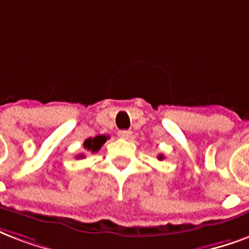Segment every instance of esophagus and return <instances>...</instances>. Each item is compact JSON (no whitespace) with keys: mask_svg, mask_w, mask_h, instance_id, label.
Instances as JSON below:
<instances>
[{"mask_svg":"<svg viewBox=\"0 0 249 249\" xmlns=\"http://www.w3.org/2000/svg\"><path fill=\"white\" fill-rule=\"evenodd\" d=\"M117 136L120 138H124V140H129L130 136H132V132H129V130H120V132L117 133Z\"/></svg>","mask_w":249,"mask_h":249,"instance_id":"esophagus-1","label":"esophagus"}]
</instances>
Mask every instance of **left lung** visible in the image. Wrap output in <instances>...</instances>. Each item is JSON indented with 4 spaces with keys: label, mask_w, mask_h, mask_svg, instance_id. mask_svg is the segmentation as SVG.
<instances>
[{
    "label": "left lung",
    "mask_w": 249,
    "mask_h": 249,
    "mask_svg": "<svg viewBox=\"0 0 249 249\" xmlns=\"http://www.w3.org/2000/svg\"><path fill=\"white\" fill-rule=\"evenodd\" d=\"M163 158H164V157H163V155L162 154H160V155H158V159H160V160H162V159Z\"/></svg>",
    "instance_id": "left-lung-1"
}]
</instances>
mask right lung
Segmentation results:
<instances>
[{
    "label": "right lung",
    "instance_id": "right-lung-1",
    "mask_svg": "<svg viewBox=\"0 0 249 249\" xmlns=\"http://www.w3.org/2000/svg\"><path fill=\"white\" fill-rule=\"evenodd\" d=\"M108 136L106 137V136H96V137H90L87 138L86 141L83 142V147L86 150H89V151H91V153H96L98 150L103 146V143L106 141H107ZM78 158H83V154L82 155H78Z\"/></svg>",
    "mask_w": 249,
    "mask_h": 249
}]
</instances>
